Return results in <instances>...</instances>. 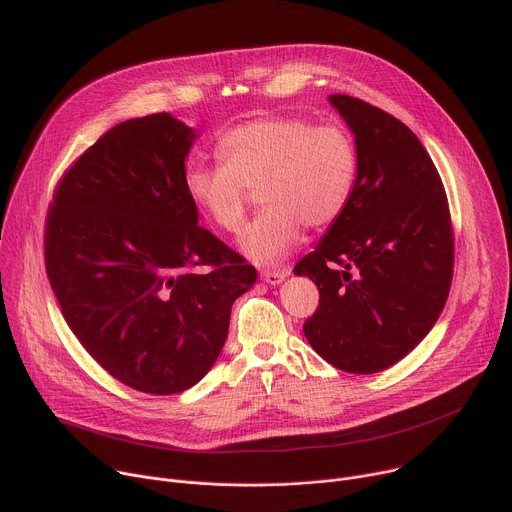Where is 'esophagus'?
I'll return each instance as SVG.
<instances>
[{"label":"esophagus","mask_w":512,"mask_h":512,"mask_svg":"<svg viewBox=\"0 0 512 512\" xmlns=\"http://www.w3.org/2000/svg\"><path fill=\"white\" fill-rule=\"evenodd\" d=\"M259 275L265 283L275 285V283H281L289 275V269H261Z\"/></svg>","instance_id":"34e87169"}]
</instances>
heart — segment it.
<instances>
[{"mask_svg": "<svg viewBox=\"0 0 512 512\" xmlns=\"http://www.w3.org/2000/svg\"><path fill=\"white\" fill-rule=\"evenodd\" d=\"M216 164L186 172L190 198L225 233L243 225L249 188L265 206L241 235L255 263H279L302 239V227L324 231L346 210L358 174L352 133L308 117H259L227 129L216 141Z\"/></svg>", "mask_w": 512, "mask_h": 512, "instance_id": "b5f03b06", "label": "heart"}]
</instances>
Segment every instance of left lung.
Listing matches in <instances>:
<instances>
[{"label": "left lung", "mask_w": 512, "mask_h": 512, "mask_svg": "<svg viewBox=\"0 0 512 512\" xmlns=\"http://www.w3.org/2000/svg\"><path fill=\"white\" fill-rule=\"evenodd\" d=\"M330 103L354 133L352 198L296 267L320 291L304 334L332 367L373 375L407 356L440 318L454 275L444 182L417 135L348 95Z\"/></svg>", "instance_id": "obj_1"}]
</instances>
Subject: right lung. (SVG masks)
Masks as SVG:
<instances>
[{
	"instance_id": "obj_1",
	"label": "right lung",
	"mask_w": 512,
	"mask_h": 512,
	"mask_svg": "<svg viewBox=\"0 0 512 512\" xmlns=\"http://www.w3.org/2000/svg\"><path fill=\"white\" fill-rule=\"evenodd\" d=\"M196 133L168 113L123 121L54 188L44 261L62 316L119 383L150 395L196 385L257 269L198 225L184 160Z\"/></svg>"
}]
</instances>
